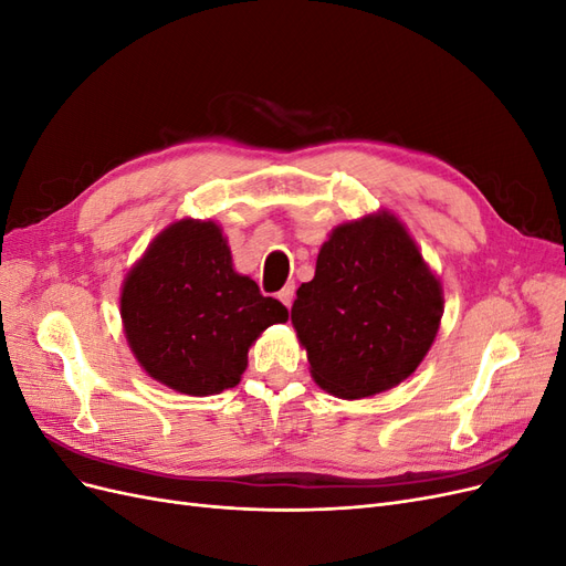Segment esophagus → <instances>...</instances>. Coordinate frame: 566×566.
Instances as JSON below:
<instances>
[{"mask_svg":"<svg viewBox=\"0 0 566 566\" xmlns=\"http://www.w3.org/2000/svg\"><path fill=\"white\" fill-rule=\"evenodd\" d=\"M279 300L290 310V306H293V300H295V285H285L279 293Z\"/></svg>","mask_w":566,"mask_h":566,"instance_id":"obj_1","label":"esophagus"}]
</instances>
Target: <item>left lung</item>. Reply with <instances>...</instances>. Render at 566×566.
Listing matches in <instances>:
<instances>
[{"mask_svg":"<svg viewBox=\"0 0 566 566\" xmlns=\"http://www.w3.org/2000/svg\"><path fill=\"white\" fill-rule=\"evenodd\" d=\"M441 316L437 273L389 210L331 231L290 312L314 382L339 399L401 385L434 345Z\"/></svg>","mask_w":566,"mask_h":566,"instance_id":"obj_1","label":"left lung"}]
</instances>
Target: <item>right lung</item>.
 I'll return each mask as SVG.
<instances>
[{
  "label": "right lung",
  "mask_w": 566,
  "mask_h": 566,
  "mask_svg": "<svg viewBox=\"0 0 566 566\" xmlns=\"http://www.w3.org/2000/svg\"><path fill=\"white\" fill-rule=\"evenodd\" d=\"M127 345L153 380L210 397L241 382L248 352L287 310L233 269L214 219L184 217L153 238L123 281Z\"/></svg>",
  "instance_id": "right-lung-1"
}]
</instances>
